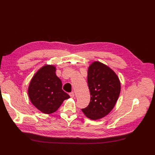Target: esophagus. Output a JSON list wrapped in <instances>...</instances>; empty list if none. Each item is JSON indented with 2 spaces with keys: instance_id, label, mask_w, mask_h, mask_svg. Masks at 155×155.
I'll return each instance as SVG.
<instances>
[{
  "instance_id": "1",
  "label": "esophagus",
  "mask_w": 155,
  "mask_h": 155,
  "mask_svg": "<svg viewBox=\"0 0 155 155\" xmlns=\"http://www.w3.org/2000/svg\"><path fill=\"white\" fill-rule=\"evenodd\" d=\"M69 95H70V97H71V98H73V97H74V96H75V94H74V93H73V92H71V93H70Z\"/></svg>"
}]
</instances>
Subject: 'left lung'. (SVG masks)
I'll use <instances>...</instances> for the list:
<instances>
[{"mask_svg": "<svg viewBox=\"0 0 155 155\" xmlns=\"http://www.w3.org/2000/svg\"><path fill=\"white\" fill-rule=\"evenodd\" d=\"M87 84L91 102L82 110L91 119H101L115 106L120 92L119 79L107 65L95 61L88 67Z\"/></svg>", "mask_w": 155, "mask_h": 155, "instance_id": "1", "label": "left lung"}]
</instances>
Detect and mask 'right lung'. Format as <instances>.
I'll return each mask as SVG.
<instances>
[{"instance_id":"add662e5","label":"right lung","mask_w":155,"mask_h":155,"mask_svg":"<svg viewBox=\"0 0 155 155\" xmlns=\"http://www.w3.org/2000/svg\"><path fill=\"white\" fill-rule=\"evenodd\" d=\"M56 68L45 65L32 77L28 88L31 103L45 114L56 111L70 95L62 90L61 80L56 75Z\"/></svg>"}]
</instances>
